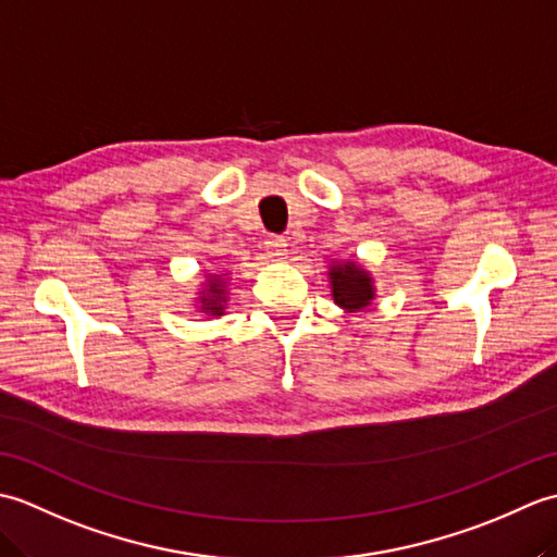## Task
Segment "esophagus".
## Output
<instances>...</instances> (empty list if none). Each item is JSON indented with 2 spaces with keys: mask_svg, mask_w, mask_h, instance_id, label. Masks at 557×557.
<instances>
[{
  "mask_svg": "<svg viewBox=\"0 0 557 557\" xmlns=\"http://www.w3.org/2000/svg\"><path fill=\"white\" fill-rule=\"evenodd\" d=\"M265 251L270 258H282L287 256V242L282 236H268L265 239Z\"/></svg>",
  "mask_w": 557,
  "mask_h": 557,
  "instance_id": "esophagus-1",
  "label": "esophagus"
}]
</instances>
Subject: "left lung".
<instances>
[{
	"label": "left lung",
	"mask_w": 557,
	"mask_h": 557,
	"mask_svg": "<svg viewBox=\"0 0 557 557\" xmlns=\"http://www.w3.org/2000/svg\"><path fill=\"white\" fill-rule=\"evenodd\" d=\"M327 277L335 304L347 313L363 311L366 306H371V301L375 299V285L371 272L366 270L359 260H335V263H330Z\"/></svg>",
	"instance_id": "obj_1"
}]
</instances>
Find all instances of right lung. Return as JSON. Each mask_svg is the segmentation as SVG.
Returning <instances> with one entry per match:
<instances>
[{"instance_id": "right-lung-1", "label": "right lung", "mask_w": 557, "mask_h": 557, "mask_svg": "<svg viewBox=\"0 0 557 557\" xmlns=\"http://www.w3.org/2000/svg\"><path fill=\"white\" fill-rule=\"evenodd\" d=\"M227 275H224V272H210L203 285H200L196 309L206 315H224V311H227Z\"/></svg>"}]
</instances>
